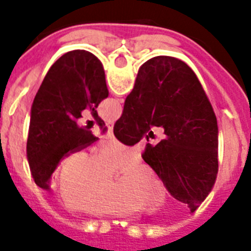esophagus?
Listing matches in <instances>:
<instances>
[{
  "label": "esophagus",
  "mask_w": 251,
  "mask_h": 251,
  "mask_svg": "<svg viewBox=\"0 0 251 251\" xmlns=\"http://www.w3.org/2000/svg\"><path fill=\"white\" fill-rule=\"evenodd\" d=\"M108 137L109 138H114V134H113V126H108Z\"/></svg>",
  "instance_id": "1"
}]
</instances>
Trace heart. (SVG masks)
I'll return each instance as SVG.
<instances>
[{"label": "heart", "mask_w": 251, "mask_h": 251, "mask_svg": "<svg viewBox=\"0 0 251 251\" xmlns=\"http://www.w3.org/2000/svg\"><path fill=\"white\" fill-rule=\"evenodd\" d=\"M139 153L133 147L109 143L91 156L75 151L65 157L57 177V197L69 210L92 218L124 216L141 207H156L163 202L164 186L151 168L135 164L116 181L114 172L133 165Z\"/></svg>", "instance_id": "1"}]
</instances>
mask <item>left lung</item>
I'll return each instance as SVG.
<instances>
[{"label":"left lung","instance_id":"8db88e82","mask_svg":"<svg viewBox=\"0 0 251 251\" xmlns=\"http://www.w3.org/2000/svg\"><path fill=\"white\" fill-rule=\"evenodd\" d=\"M108 98L101 62L87 50H72L52 65L31 106L27 160L37 186L48 190L49 179L61 159L86 149L98 138L91 127L78 125L88 109L105 133L106 126L96 108Z\"/></svg>","mask_w":251,"mask_h":251}]
</instances>
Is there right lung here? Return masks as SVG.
Here are the masks:
<instances>
[{
  "label": "right lung",
  "instance_id": "obj_1",
  "mask_svg": "<svg viewBox=\"0 0 251 251\" xmlns=\"http://www.w3.org/2000/svg\"><path fill=\"white\" fill-rule=\"evenodd\" d=\"M152 126L163 127L164 135L147 143L142 157L169 194L194 212L218 176V121L194 72L175 57H153L142 65L113 133L134 146Z\"/></svg>",
  "mask_w": 251,
  "mask_h": 251
}]
</instances>
